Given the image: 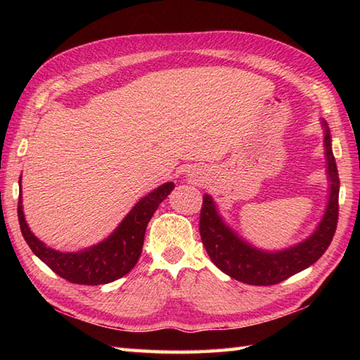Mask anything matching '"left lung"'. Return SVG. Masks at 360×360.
Returning <instances> with one entry per match:
<instances>
[{"label":"left lung","instance_id":"8db88e82","mask_svg":"<svg viewBox=\"0 0 360 360\" xmlns=\"http://www.w3.org/2000/svg\"><path fill=\"white\" fill-rule=\"evenodd\" d=\"M325 129V155L330 179V198L325 215L307 240L283 250H262L244 241L229 227L218 213L210 195H204L200 215V233L205 250L218 269L238 281L255 286H271L307 269L325 254L333 241L339 218V173L331 148V133Z\"/></svg>","mask_w":360,"mask_h":360}]
</instances>
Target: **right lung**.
Listing matches in <instances>:
<instances>
[{"mask_svg":"<svg viewBox=\"0 0 360 360\" xmlns=\"http://www.w3.org/2000/svg\"><path fill=\"white\" fill-rule=\"evenodd\" d=\"M173 188V182H165L153 190L129 210L108 238L79 252H60L48 248L30 232L22 213L21 193L18 196L20 229L34 254L62 278L75 285H105L124 277L136 266L142 254L148 221Z\"/></svg>","mask_w":360,"mask_h":360,"instance_id":"add662e5","label":"right lung"}]
</instances>
